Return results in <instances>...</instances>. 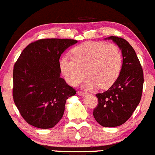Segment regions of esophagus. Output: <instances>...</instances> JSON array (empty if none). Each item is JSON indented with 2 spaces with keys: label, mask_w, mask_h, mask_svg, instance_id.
Wrapping results in <instances>:
<instances>
[{
  "label": "esophagus",
  "mask_w": 155,
  "mask_h": 155,
  "mask_svg": "<svg viewBox=\"0 0 155 155\" xmlns=\"http://www.w3.org/2000/svg\"><path fill=\"white\" fill-rule=\"evenodd\" d=\"M78 94L81 96H84L87 95V93H84V92L82 91H78Z\"/></svg>",
  "instance_id": "1"
}]
</instances>
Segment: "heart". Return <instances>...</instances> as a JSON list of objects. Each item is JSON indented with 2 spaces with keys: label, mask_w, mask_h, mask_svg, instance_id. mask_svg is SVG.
Returning <instances> with one entry per match:
<instances>
[{
  "label": "heart",
  "mask_w": 155,
  "mask_h": 155,
  "mask_svg": "<svg viewBox=\"0 0 155 155\" xmlns=\"http://www.w3.org/2000/svg\"><path fill=\"white\" fill-rule=\"evenodd\" d=\"M71 53L73 58L64 56L59 61L61 71L71 85H78L87 74L84 88L92 90L99 86L107 89L120 75L123 56L115 44L88 41L74 47Z\"/></svg>",
  "instance_id": "b5f03b06"
}]
</instances>
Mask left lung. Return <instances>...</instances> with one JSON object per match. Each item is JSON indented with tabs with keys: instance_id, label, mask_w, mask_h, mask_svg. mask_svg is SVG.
Returning a JSON list of instances; mask_svg holds the SVG:
<instances>
[{
	"instance_id": "obj_1",
	"label": "left lung",
	"mask_w": 155,
	"mask_h": 155,
	"mask_svg": "<svg viewBox=\"0 0 155 155\" xmlns=\"http://www.w3.org/2000/svg\"><path fill=\"white\" fill-rule=\"evenodd\" d=\"M105 40H111L118 46L123 64L114 84L107 91L96 95L99 103L93 110V116L101 126L114 127L124 124L139 105L143 87V71L136 52L126 40L115 36Z\"/></svg>"
}]
</instances>
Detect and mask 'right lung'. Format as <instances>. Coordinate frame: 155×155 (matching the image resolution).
<instances>
[{
	"mask_svg": "<svg viewBox=\"0 0 155 155\" xmlns=\"http://www.w3.org/2000/svg\"><path fill=\"white\" fill-rule=\"evenodd\" d=\"M78 41L41 39L28 45L13 68V96L30 125L52 128L62 119L66 99L76 91L60 77L59 58Z\"/></svg>",
	"mask_w": 155,
	"mask_h": 155,
	"instance_id": "1",
	"label": "right lung"
}]
</instances>
